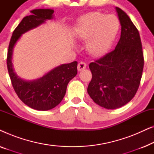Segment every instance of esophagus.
Masks as SVG:
<instances>
[{"mask_svg": "<svg viewBox=\"0 0 154 154\" xmlns=\"http://www.w3.org/2000/svg\"><path fill=\"white\" fill-rule=\"evenodd\" d=\"M85 68H86V64L85 62H81L80 63H79V64H78V70L79 71L83 70V69H85Z\"/></svg>", "mask_w": 154, "mask_h": 154, "instance_id": "1", "label": "esophagus"}]
</instances>
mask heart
<instances>
[{
    "instance_id": "1",
    "label": "heart",
    "mask_w": 154,
    "mask_h": 154,
    "mask_svg": "<svg viewBox=\"0 0 154 154\" xmlns=\"http://www.w3.org/2000/svg\"><path fill=\"white\" fill-rule=\"evenodd\" d=\"M119 29V21L113 14L93 12L84 15L80 20L77 31L81 38H89L87 49L95 57L104 54L109 49Z\"/></svg>"
}]
</instances>
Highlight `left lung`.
Wrapping results in <instances>:
<instances>
[{
	"label": "left lung",
	"mask_w": 154,
	"mask_h": 154,
	"mask_svg": "<svg viewBox=\"0 0 154 154\" xmlns=\"http://www.w3.org/2000/svg\"><path fill=\"white\" fill-rule=\"evenodd\" d=\"M121 25L116 48L91 62L92 80L88 92L94 102L107 109L124 106L135 95L144 68V54L137 29L121 8H116Z\"/></svg>",
	"instance_id": "8db88e82"
}]
</instances>
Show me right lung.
<instances>
[{
	"mask_svg": "<svg viewBox=\"0 0 154 154\" xmlns=\"http://www.w3.org/2000/svg\"><path fill=\"white\" fill-rule=\"evenodd\" d=\"M33 14L23 18L14 29L10 39L7 56V67L11 83L18 97L27 106L38 111H48L60 104L66 94L69 82L77 74V62L59 66L41 79L24 81L12 69V50L23 33L35 28L47 20H51L54 10L36 9Z\"/></svg>",
	"mask_w": 154,
	"mask_h": 154,
	"instance_id": "1",
	"label": "right lung"
}]
</instances>
